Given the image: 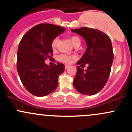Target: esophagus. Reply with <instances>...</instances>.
Returning a JSON list of instances; mask_svg holds the SVG:
<instances>
[{"label":"esophagus","mask_w":132,"mask_h":132,"mask_svg":"<svg viewBox=\"0 0 132 132\" xmlns=\"http://www.w3.org/2000/svg\"><path fill=\"white\" fill-rule=\"evenodd\" d=\"M68 68H70V66H69V65H65V69H68Z\"/></svg>","instance_id":"34e87169"}]
</instances>
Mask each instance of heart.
Wrapping results in <instances>:
<instances>
[{"instance_id":"obj_1","label":"heart","mask_w":132,"mask_h":132,"mask_svg":"<svg viewBox=\"0 0 132 132\" xmlns=\"http://www.w3.org/2000/svg\"><path fill=\"white\" fill-rule=\"evenodd\" d=\"M70 41L72 43V45L75 46V45L77 44H80V39L78 38V36H72L70 38ZM59 43V38H55L53 39L52 42V48L53 50H55L57 48ZM75 59L74 55H68L66 54H61L58 57L59 61H61V62H64V63H71L72 62V61Z\"/></svg>"}]
</instances>
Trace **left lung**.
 <instances>
[{
	"label": "left lung",
	"instance_id": "1",
	"mask_svg": "<svg viewBox=\"0 0 132 132\" xmlns=\"http://www.w3.org/2000/svg\"><path fill=\"white\" fill-rule=\"evenodd\" d=\"M71 31L83 37L87 46L77 64L82 67L88 64L87 70L77 66L74 87L81 94L94 95L103 88L110 75L114 59L111 40L96 29L82 27Z\"/></svg>",
	"mask_w": 132,
	"mask_h": 132
}]
</instances>
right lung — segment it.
Returning <instances> with one entry per match:
<instances>
[{
	"instance_id": "right-lung-1",
	"label": "right lung",
	"mask_w": 132,
	"mask_h": 132,
	"mask_svg": "<svg viewBox=\"0 0 132 132\" xmlns=\"http://www.w3.org/2000/svg\"><path fill=\"white\" fill-rule=\"evenodd\" d=\"M65 28L50 23L33 27L23 36L17 52V71L22 84L36 96L48 95L58 86L59 76L64 71L63 64L54 66L45 63L53 55L52 42Z\"/></svg>"
}]
</instances>
